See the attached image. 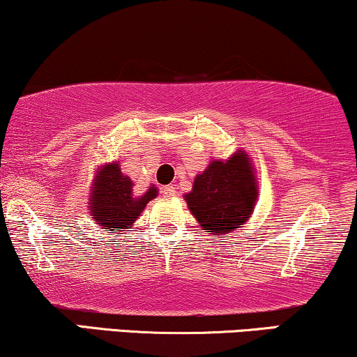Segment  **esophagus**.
<instances>
[{
  "mask_svg": "<svg viewBox=\"0 0 357 357\" xmlns=\"http://www.w3.org/2000/svg\"><path fill=\"white\" fill-rule=\"evenodd\" d=\"M162 195L164 197H174L175 195V187H172V185H167V187L162 188Z\"/></svg>",
  "mask_w": 357,
  "mask_h": 357,
  "instance_id": "obj_1",
  "label": "esophagus"
}]
</instances>
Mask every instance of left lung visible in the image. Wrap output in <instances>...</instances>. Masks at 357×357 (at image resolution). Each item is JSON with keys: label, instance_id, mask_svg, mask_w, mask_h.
<instances>
[{"label": "left lung", "instance_id": "1", "mask_svg": "<svg viewBox=\"0 0 357 357\" xmlns=\"http://www.w3.org/2000/svg\"><path fill=\"white\" fill-rule=\"evenodd\" d=\"M255 183L247 154L241 151L226 162L213 160L195 178L193 190L185 199L203 231L226 234L250 218L258 197Z\"/></svg>", "mask_w": 357, "mask_h": 357}]
</instances>
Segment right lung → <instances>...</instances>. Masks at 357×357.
Returning <instances> with one entry per match:
<instances>
[{"label":"right lung","instance_id":"right-lung-1","mask_svg":"<svg viewBox=\"0 0 357 357\" xmlns=\"http://www.w3.org/2000/svg\"><path fill=\"white\" fill-rule=\"evenodd\" d=\"M155 195L158 190L151 187L143 197H133V182L130 177L121 174L116 162L107 164L96 175L89 211L99 226L119 232L120 229L131 227Z\"/></svg>","mask_w":357,"mask_h":357}]
</instances>
